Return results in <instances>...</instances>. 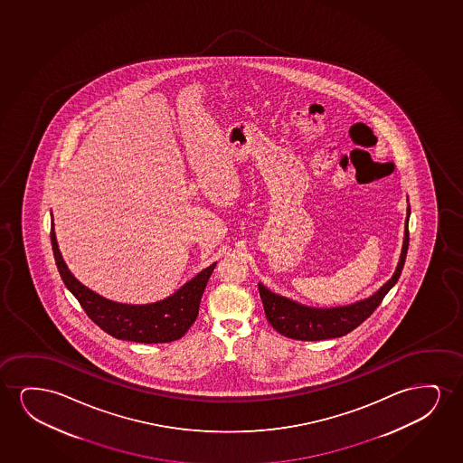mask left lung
Instances as JSON below:
<instances>
[{
  "instance_id": "left-lung-1",
  "label": "left lung",
  "mask_w": 463,
  "mask_h": 463,
  "mask_svg": "<svg viewBox=\"0 0 463 463\" xmlns=\"http://www.w3.org/2000/svg\"><path fill=\"white\" fill-rule=\"evenodd\" d=\"M410 215H411V209L408 203L403 245H402L395 272L370 298H362L354 304L343 305V307L317 308V307H308V305L296 302L292 298H283V296L267 289L266 286L260 283L258 286H260V298H262V305L266 311L267 321L272 324L273 329L288 338L317 342V340H327V338L346 335L357 326H361L376 310V307H380L384 296L399 281L400 273L405 266L406 253H408Z\"/></svg>"
}]
</instances>
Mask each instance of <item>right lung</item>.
<instances>
[{
	"instance_id": "obj_1",
	"label": "right lung",
	"mask_w": 463,
	"mask_h": 463,
	"mask_svg": "<svg viewBox=\"0 0 463 463\" xmlns=\"http://www.w3.org/2000/svg\"><path fill=\"white\" fill-rule=\"evenodd\" d=\"M52 250L57 262L58 272L64 285L82 305L83 310L93 323L98 324L109 335L118 340L136 343H169L178 340L196 321L203 289L216 262L186 281L169 298L146 305L120 304L102 298L82 285L71 273L58 248L57 235L52 218Z\"/></svg>"
}]
</instances>
